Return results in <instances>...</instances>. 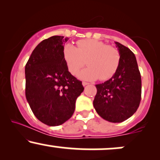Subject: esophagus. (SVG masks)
<instances>
[{
	"label": "esophagus",
	"instance_id": "esophagus-1",
	"mask_svg": "<svg viewBox=\"0 0 160 160\" xmlns=\"http://www.w3.org/2000/svg\"><path fill=\"white\" fill-rule=\"evenodd\" d=\"M82 86H86V85H89V82H82Z\"/></svg>",
	"mask_w": 160,
	"mask_h": 160
}]
</instances>
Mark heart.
Listing matches in <instances>:
<instances>
[{
    "mask_svg": "<svg viewBox=\"0 0 160 160\" xmlns=\"http://www.w3.org/2000/svg\"><path fill=\"white\" fill-rule=\"evenodd\" d=\"M63 58L68 70L75 75L85 65L88 68L78 73V77L84 80H107L111 78L118 69L120 62L119 51L112 46L94 39L81 40L78 48L66 44L63 49Z\"/></svg>",
    "mask_w": 160,
    "mask_h": 160,
    "instance_id": "b5f03b06",
    "label": "heart"
}]
</instances>
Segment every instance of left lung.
Returning a JSON list of instances; mask_svg holds the SVG:
<instances>
[{
    "label": "left lung",
    "mask_w": 160,
    "mask_h": 160,
    "mask_svg": "<svg viewBox=\"0 0 160 160\" xmlns=\"http://www.w3.org/2000/svg\"><path fill=\"white\" fill-rule=\"evenodd\" d=\"M120 55L117 72L110 80L97 84L93 105L98 114L111 122H123L139 107L141 78L135 54L128 47L115 42Z\"/></svg>",
    "instance_id": "1"
}]
</instances>
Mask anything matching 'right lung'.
Instances as JSON below:
<instances>
[{
	"mask_svg": "<svg viewBox=\"0 0 160 160\" xmlns=\"http://www.w3.org/2000/svg\"><path fill=\"white\" fill-rule=\"evenodd\" d=\"M68 38L52 36L35 47L25 65V96L34 116L49 126L72 117L82 82L68 70L63 58Z\"/></svg>",
	"mask_w": 160,
	"mask_h": 160,
	"instance_id": "right-lung-1",
	"label": "right lung"
}]
</instances>
